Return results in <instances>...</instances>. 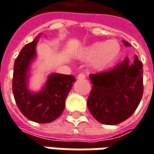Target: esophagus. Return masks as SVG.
Wrapping results in <instances>:
<instances>
[{"label": "esophagus", "instance_id": "obj_1", "mask_svg": "<svg viewBox=\"0 0 154 154\" xmlns=\"http://www.w3.org/2000/svg\"><path fill=\"white\" fill-rule=\"evenodd\" d=\"M85 78H86V74H84V73H79L77 76L78 80H84Z\"/></svg>", "mask_w": 154, "mask_h": 154}]
</instances>
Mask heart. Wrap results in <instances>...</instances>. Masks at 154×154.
Returning a JSON list of instances; mask_svg holds the SVG:
<instances>
[{
    "label": "heart",
    "instance_id": "heart-1",
    "mask_svg": "<svg viewBox=\"0 0 154 154\" xmlns=\"http://www.w3.org/2000/svg\"><path fill=\"white\" fill-rule=\"evenodd\" d=\"M121 45L116 40L96 42L84 47L80 56L83 60H92V65L96 69H104L111 66L120 56Z\"/></svg>",
    "mask_w": 154,
    "mask_h": 154
}]
</instances>
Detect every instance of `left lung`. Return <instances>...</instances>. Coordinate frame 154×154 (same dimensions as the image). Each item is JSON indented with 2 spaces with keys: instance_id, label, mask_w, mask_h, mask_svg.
Instances as JSON below:
<instances>
[{
  "instance_id": "1",
  "label": "left lung",
  "mask_w": 154,
  "mask_h": 154,
  "mask_svg": "<svg viewBox=\"0 0 154 154\" xmlns=\"http://www.w3.org/2000/svg\"><path fill=\"white\" fill-rule=\"evenodd\" d=\"M125 45H131L123 41ZM93 84L88 108L94 117L103 125H114L134 113L143 91V65L137 56L132 64L125 59L109 71L89 75Z\"/></svg>"
}]
</instances>
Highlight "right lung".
Segmentation results:
<instances>
[{
    "label": "right lung",
    "instance_id": "right-lung-1",
    "mask_svg": "<svg viewBox=\"0 0 154 154\" xmlns=\"http://www.w3.org/2000/svg\"><path fill=\"white\" fill-rule=\"evenodd\" d=\"M39 38L40 34L27 44L15 60L12 90L22 114L33 122L45 124L54 121L62 114L66 98L75 78L72 75L53 73L41 92L32 94L28 90L27 73L29 64L36 56V45Z\"/></svg>",
    "mask_w": 154,
    "mask_h": 154
}]
</instances>
